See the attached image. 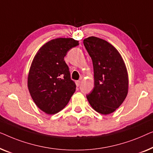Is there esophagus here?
<instances>
[{
    "mask_svg": "<svg viewBox=\"0 0 153 153\" xmlns=\"http://www.w3.org/2000/svg\"><path fill=\"white\" fill-rule=\"evenodd\" d=\"M76 84L77 87H79V86L80 85V80H77L76 82Z\"/></svg>",
    "mask_w": 153,
    "mask_h": 153,
    "instance_id": "34e87169",
    "label": "esophagus"
}]
</instances>
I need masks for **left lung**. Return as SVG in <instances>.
<instances>
[{
    "mask_svg": "<svg viewBox=\"0 0 153 153\" xmlns=\"http://www.w3.org/2000/svg\"><path fill=\"white\" fill-rule=\"evenodd\" d=\"M92 59L94 87L87 95L94 110L102 114L114 111L126 99L128 76L123 59L117 49L107 41L89 36L83 41Z\"/></svg>",
    "mask_w": 153,
    "mask_h": 153,
    "instance_id": "left-lung-1",
    "label": "left lung"
}]
</instances>
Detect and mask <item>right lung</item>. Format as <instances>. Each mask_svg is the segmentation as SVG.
<instances>
[{"label": "right lung", "instance_id": "obj_1", "mask_svg": "<svg viewBox=\"0 0 153 153\" xmlns=\"http://www.w3.org/2000/svg\"><path fill=\"white\" fill-rule=\"evenodd\" d=\"M78 45V41L72 38L55 39L46 43L34 56L27 87L36 106L48 114L63 109L76 91L64 57Z\"/></svg>", "mask_w": 153, "mask_h": 153}]
</instances>
